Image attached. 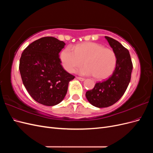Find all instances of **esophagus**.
Returning a JSON list of instances; mask_svg holds the SVG:
<instances>
[{
  "label": "esophagus",
  "instance_id": "obj_1",
  "mask_svg": "<svg viewBox=\"0 0 153 153\" xmlns=\"http://www.w3.org/2000/svg\"><path fill=\"white\" fill-rule=\"evenodd\" d=\"M76 79L77 80H80V81H84L85 80V78H81V77H76Z\"/></svg>",
  "mask_w": 153,
  "mask_h": 153
}]
</instances>
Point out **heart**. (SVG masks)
Here are the masks:
<instances>
[{"mask_svg":"<svg viewBox=\"0 0 153 153\" xmlns=\"http://www.w3.org/2000/svg\"><path fill=\"white\" fill-rule=\"evenodd\" d=\"M62 66L69 73H73L83 64L86 66L78 70L82 75L94 76L102 80L113 73L117 62L116 55L112 50L93 42L77 45L74 49L71 46L64 48L60 54Z\"/></svg>","mask_w":153,"mask_h":153,"instance_id":"obj_1","label":"heart"}]
</instances>
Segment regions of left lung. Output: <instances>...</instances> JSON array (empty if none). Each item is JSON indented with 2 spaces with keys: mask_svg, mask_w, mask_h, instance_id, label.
Wrapping results in <instances>:
<instances>
[{
  "mask_svg": "<svg viewBox=\"0 0 153 153\" xmlns=\"http://www.w3.org/2000/svg\"><path fill=\"white\" fill-rule=\"evenodd\" d=\"M105 39L115 52L117 62L108 79L96 83L93 89L86 92L88 101L98 108L108 107L119 100L129 84L133 69L129 51L115 39L108 36Z\"/></svg>",
  "mask_w": 153,
  "mask_h": 153,
  "instance_id": "obj_1",
  "label": "left lung"
}]
</instances>
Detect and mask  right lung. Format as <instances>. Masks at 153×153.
<instances>
[{
  "label": "right lung",
  "instance_id": "add662e5",
  "mask_svg": "<svg viewBox=\"0 0 153 153\" xmlns=\"http://www.w3.org/2000/svg\"><path fill=\"white\" fill-rule=\"evenodd\" d=\"M65 43L53 37L36 40L22 53L19 70L27 91L37 102L54 106L64 100L75 76L63 69L59 52Z\"/></svg>",
  "mask_w": 153,
  "mask_h": 153
}]
</instances>
